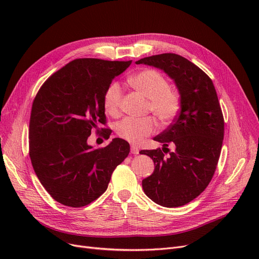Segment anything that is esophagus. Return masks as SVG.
Returning a JSON list of instances; mask_svg holds the SVG:
<instances>
[{
  "mask_svg": "<svg viewBox=\"0 0 259 259\" xmlns=\"http://www.w3.org/2000/svg\"><path fill=\"white\" fill-rule=\"evenodd\" d=\"M140 150H139V147H137L135 145H131V153L132 154H139Z\"/></svg>",
  "mask_w": 259,
  "mask_h": 259,
  "instance_id": "obj_1",
  "label": "esophagus"
}]
</instances>
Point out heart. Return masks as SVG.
<instances>
[{
  "label": "heart",
  "instance_id": "obj_1",
  "mask_svg": "<svg viewBox=\"0 0 259 259\" xmlns=\"http://www.w3.org/2000/svg\"><path fill=\"white\" fill-rule=\"evenodd\" d=\"M128 84L144 98L148 99L147 110L151 111L161 122L168 124L179 114L181 108L180 94L169 87L167 78L156 70L146 69L128 77ZM121 102V88L119 84L112 83L104 94V107L108 114L116 116L119 113ZM156 122L153 117L142 118L126 117L115 127L119 138L127 142L138 144L153 133Z\"/></svg>",
  "mask_w": 259,
  "mask_h": 259
}]
</instances>
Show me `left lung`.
<instances>
[{
	"label": "left lung",
	"instance_id": "8db88e82",
	"mask_svg": "<svg viewBox=\"0 0 259 259\" xmlns=\"http://www.w3.org/2000/svg\"><path fill=\"white\" fill-rule=\"evenodd\" d=\"M135 63L167 73L180 93L178 117L153 139L162 149L140 153L150 156L155 166L142 182L145 194L162 207H181L207 188L219 162L225 131L219 98L212 79L179 54L162 53ZM169 144L174 146L172 153L166 148Z\"/></svg>",
	"mask_w": 259,
	"mask_h": 259
}]
</instances>
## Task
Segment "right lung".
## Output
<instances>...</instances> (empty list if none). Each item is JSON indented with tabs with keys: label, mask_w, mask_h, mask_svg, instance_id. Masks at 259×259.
Returning <instances> with one entry per match:
<instances>
[{
	"label": "right lung",
	"mask_w": 259,
	"mask_h": 259,
	"mask_svg": "<svg viewBox=\"0 0 259 259\" xmlns=\"http://www.w3.org/2000/svg\"><path fill=\"white\" fill-rule=\"evenodd\" d=\"M131 62L74 60L36 94L29 121L31 164L46 191L64 206L79 208L99 198L130 152L125 140L113 139L101 149L87 140L99 124H106V89Z\"/></svg>",
	"instance_id": "right-lung-1"
}]
</instances>
